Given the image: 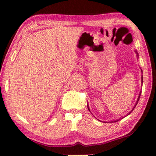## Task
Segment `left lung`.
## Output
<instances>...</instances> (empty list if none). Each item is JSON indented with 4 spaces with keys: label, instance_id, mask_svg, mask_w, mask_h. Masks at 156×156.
I'll return each instance as SVG.
<instances>
[{
    "label": "left lung",
    "instance_id": "left-lung-1",
    "mask_svg": "<svg viewBox=\"0 0 156 156\" xmlns=\"http://www.w3.org/2000/svg\"><path fill=\"white\" fill-rule=\"evenodd\" d=\"M140 95H139V97H138V99H139V98H140ZM138 101H137V103H138ZM137 103H136V104H137ZM88 109L89 110V106H88ZM89 111H90V110H89ZM119 121V120H117V121Z\"/></svg>",
    "mask_w": 156,
    "mask_h": 156
}]
</instances>
